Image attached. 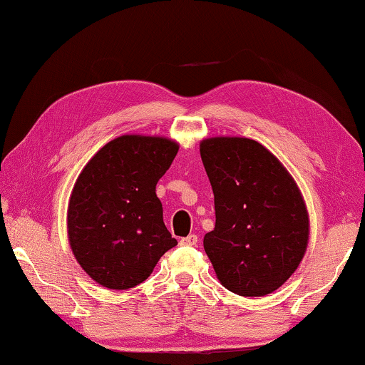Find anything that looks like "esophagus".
<instances>
[{
  "label": "esophagus",
  "mask_w": 365,
  "mask_h": 365,
  "mask_svg": "<svg viewBox=\"0 0 365 365\" xmlns=\"http://www.w3.org/2000/svg\"><path fill=\"white\" fill-rule=\"evenodd\" d=\"M197 242H198V237L195 234H190V236L180 239V244H182V246H197Z\"/></svg>",
  "instance_id": "1"
}]
</instances>
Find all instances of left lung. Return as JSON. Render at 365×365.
I'll use <instances>...</instances> for the list:
<instances>
[{"mask_svg":"<svg viewBox=\"0 0 365 365\" xmlns=\"http://www.w3.org/2000/svg\"><path fill=\"white\" fill-rule=\"evenodd\" d=\"M215 227L204 249L217 278L241 297H264L297 269L307 251L308 214L292 175L247 138L200 143Z\"/></svg>","mask_w":365,"mask_h":365,"instance_id":"1","label":"left lung"}]
</instances>
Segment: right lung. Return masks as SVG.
Masks as SVG:
<instances>
[{
  "label": "right lung",
  "mask_w": 365,
  "mask_h": 365,
  "mask_svg": "<svg viewBox=\"0 0 365 365\" xmlns=\"http://www.w3.org/2000/svg\"><path fill=\"white\" fill-rule=\"evenodd\" d=\"M177 153L178 145L167 138L119 136L82 170L68 202V241L99 284L133 288L177 246L156 197V183Z\"/></svg>",
  "instance_id": "add662e5"
}]
</instances>
